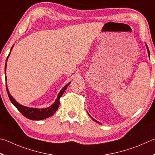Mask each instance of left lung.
<instances>
[{"instance_id":"obj_1","label":"left lung","mask_w":155,"mask_h":155,"mask_svg":"<svg viewBox=\"0 0 155 155\" xmlns=\"http://www.w3.org/2000/svg\"><path fill=\"white\" fill-rule=\"evenodd\" d=\"M146 47H147V50H148V55H149V57H150V52H149V50H148V45H146ZM88 115L89 116H90V114H88ZM92 118V117H91ZM93 120H94V121H95V122H97V120H94V119H93ZM97 123H99V122H97Z\"/></svg>"}]
</instances>
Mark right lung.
Masks as SVG:
<instances>
[{
    "label": "right lung",
    "mask_w": 155,
    "mask_h": 155,
    "mask_svg": "<svg viewBox=\"0 0 155 155\" xmlns=\"http://www.w3.org/2000/svg\"><path fill=\"white\" fill-rule=\"evenodd\" d=\"M13 46H12V48H13ZM12 49H11V50H12ZM9 54H10V53H9ZM9 54L7 56V60H6V63H5V73H6L7 61L8 57H9ZM5 79H6V78H5ZM69 84H70V82L69 84H67V85H65L64 87L62 88V90L60 91L59 94H58V97H57V99L56 100V101L54 102L50 107L45 108V109H37V108L27 107L25 106H23V105H21L20 104H19L13 98V97L10 94L9 91H8L7 85H6V88H7V92L8 96H9L10 101H12V104L14 105V106L21 113V114H22L24 116H25L26 118L31 119V120H43V119H45V118L50 117V116H52L56 112L59 107V104H60L59 99H60V98H61V97L62 95V94L64 93V91L66 90V88H67V86H69Z\"/></svg>",
    "instance_id": "obj_1"
}]
</instances>
